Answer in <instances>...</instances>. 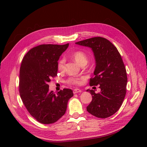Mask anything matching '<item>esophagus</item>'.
Listing matches in <instances>:
<instances>
[{"label": "esophagus", "instance_id": "esophagus-1", "mask_svg": "<svg viewBox=\"0 0 147 147\" xmlns=\"http://www.w3.org/2000/svg\"><path fill=\"white\" fill-rule=\"evenodd\" d=\"M81 92H82V91L81 90L78 89V88H75L73 90V93H74V94H75V93H81Z\"/></svg>", "mask_w": 147, "mask_h": 147}]
</instances>
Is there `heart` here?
I'll return each mask as SVG.
<instances>
[{"label":"heart","instance_id":"obj_1","mask_svg":"<svg viewBox=\"0 0 147 147\" xmlns=\"http://www.w3.org/2000/svg\"><path fill=\"white\" fill-rule=\"evenodd\" d=\"M70 57L73 59L78 64L80 65H85L88 61V57L85 52L81 51H74L69 55ZM65 61L64 58H61L57 62V69L59 71H63L65 68ZM66 82L70 85H79L82 83V79L79 78H76L71 76L68 78L66 80Z\"/></svg>","mask_w":147,"mask_h":147}]
</instances>
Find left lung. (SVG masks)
Here are the masks:
<instances>
[{"instance_id":"left-lung-1","label":"left lung","mask_w":147,"mask_h":147,"mask_svg":"<svg viewBox=\"0 0 147 147\" xmlns=\"http://www.w3.org/2000/svg\"><path fill=\"white\" fill-rule=\"evenodd\" d=\"M76 44L88 47L94 53L96 67L90 86H99L101 91L87 90L92 100L86 107L89 113L98 118H107L116 112L123 104L126 93L127 73L125 65L117 48L105 38L93 37Z\"/></svg>"}]
</instances>
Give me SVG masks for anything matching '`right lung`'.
Wrapping results in <instances>:
<instances>
[{"instance_id": "add662e5", "label": "right lung", "mask_w": 147, "mask_h": 147, "mask_svg": "<svg viewBox=\"0 0 147 147\" xmlns=\"http://www.w3.org/2000/svg\"><path fill=\"white\" fill-rule=\"evenodd\" d=\"M65 45L42 44L30 49L24 56L20 72L21 98L29 113L42 124L57 121L66 111L71 89L64 88L57 95L49 91V82L57 76L59 57L67 49Z\"/></svg>"}]
</instances>
